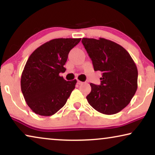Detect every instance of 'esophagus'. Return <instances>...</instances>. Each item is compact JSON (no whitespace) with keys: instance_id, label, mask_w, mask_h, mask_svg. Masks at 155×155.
I'll return each instance as SVG.
<instances>
[{"instance_id":"1","label":"esophagus","mask_w":155,"mask_h":155,"mask_svg":"<svg viewBox=\"0 0 155 155\" xmlns=\"http://www.w3.org/2000/svg\"><path fill=\"white\" fill-rule=\"evenodd\" d=\"M82 83H83V82H81V81H80V80H78V81H77V84H79V85H80V84H82Z\"/></svg>"}]
</instances>
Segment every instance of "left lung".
Segmentation results:
<instances>
[{
	"mask_svg": "<svg viewBox=\"0 0 155 155\" xmlns=\"http://www.w3.org/2000/svg\"><path fill=\"white\" fill-rule=\"evenodd\" d=\"M94 71L102 72L100 85L90 83L88 103L97 111L111 115L130 103L137 88V69L129 53L110 40L82 38Z\"/></svg>",
	"mask_w": 155,
	"mask_h": 155,
	"instance_id": "8db88e82",
	"label": "left lung"
}]
</instances>
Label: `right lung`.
Returning <instances> with one entry per match:
<instances>
[{"instance_id":"right-lung-1","label":"right lung","mask_w":155,"mask_h":155,"mask_svg":"<svg viewBox=\"0 0 155 155\" xmlns=\"http://www.w3.org/2000/svg\"><path fill=\"white\" fill-rule=\"evenodd\" d=\"M81 39H55L42 44L29 57L21 77V90L29 107L40 116L54 115L65 104L77 80L59 76L72 48Z\"/></svg>"}]
</instances>
